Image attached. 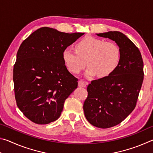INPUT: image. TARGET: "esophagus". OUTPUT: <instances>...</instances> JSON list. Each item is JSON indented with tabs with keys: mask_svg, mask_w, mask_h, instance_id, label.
I'll use <instances>...</instances> for the list:
<instances>
[{
	"mask_svg": "<svg viewBox=\"0 0 153 153\" xmlns=\"http://www.w3.org/2000/svg\"><path fill=\"white\" fill-rule=\"evenodd\" d=\"M88 83L87 82H85V81H84V80H83V79L79 80V82H78V85H79V87H83V88L86 87V86H87V85H88Z\"/></svg>",
	"mask_w": 153,
	"mask_h": 153,
	"instance_id": "obj_1",
	"label": "esophagus"
}]
</instances>
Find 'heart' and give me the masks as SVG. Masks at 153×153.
<instances>
[{
	"mask_svg": "<svg viewBox=\"0 0 153 153\" xmlns=\"http://www.w3.org/2000/svg\"><path fill=\"white\" fill-rule=\"evenodd\" d=\"M65 63L74 74H79L88 64L87 76L97 74L102 77L109 76L117 68L121 59V49L114 42H105L87 36L77 42L76 51L67 48L63 53Z\"/></svg>",
	"mask_w": 153,
	"mask_h": 153,
	"instance_id": "obj_1",
	"label": "heart"
}]
</instances>
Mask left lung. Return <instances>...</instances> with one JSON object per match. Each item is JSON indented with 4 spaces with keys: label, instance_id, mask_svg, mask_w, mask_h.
Instances as JSON below:
<instances>
[{
    "label": "left lung",
    "instance_id": "8db88e82",
    "mask_svg": "<svg viewBox=\"0 0 153 153\" xmlns=\"http://www.w3.org/2000/svg\"><path fill=\"white\" fill-rule=\"evenodd\" d=\"M97 36L115 41L121 49L117 68L88 84L83 106L88 122L105 129L122 122L135 108L144 79V63L138 48L123 33L115 31Z\"/></svg>",
    "mask_w": 153,
    "mask_h": 153
}]
</instances>
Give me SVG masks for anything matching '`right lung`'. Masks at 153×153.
Masks as SVG:
<instances>
[{
    "mask_svg": "<svg viewBox=\"0 0 153 153\" xmlns=\"http://www.w3.org/2000/svg\"><path fill=\"white\" fill-rule=\"evenodd\" d=\"M84 34L44 27L20 45L13 67L15 97L32 122L44 125L58 120L65 100L77 88L78 79L67 70L63 53Z\"/></svg>",
    "mask_w": 153,
    "mask_h": 153,
    "instance_id": "obj_1",
    "label": "right lung"
}]
</instances>
